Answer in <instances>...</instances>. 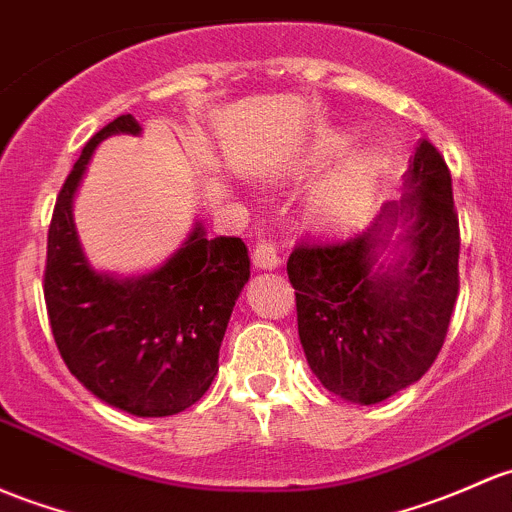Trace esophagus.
Instances as JSON below:
<instances>
[{"label": "esophagus", "mask_w": 512, "mask_h": 512, "mask_svg": "<svg viewBox=\"0 0 512 512\" xmlns=\"http://www.w3.org/2000/svg\"><path fill=\"white\" fill-rule=\"evenodd\" d=\"M252 262L260 270H274V267L282 265V257H279L277 245L272 240L260 238L255 242V247H252Z\"/></svg>", "instance_id": "esophagus-1"}]
</instances>
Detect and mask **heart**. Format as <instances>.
Wrapping results in <instances>:
<instances>
[{
    "label": "heart",
    "mask_w": 512,
    "mask_h": 512,
    "mask_svg": "<svg viewBox=\"0 0 512 512\" xmlns=\"http://www.w3.org/2000/svg\"><path fill=\"white\" fill-rule=\"evenodd\" d=\"M351 139L346 134L326 132L316 139L309 164L321 166L341 157ZM383 154L378 149H355L314 188L309 198V213L319 228L348 230L368 218L383 179Z\"/></svg>",
    "instance_id": "heart-1"
}]
</instances>
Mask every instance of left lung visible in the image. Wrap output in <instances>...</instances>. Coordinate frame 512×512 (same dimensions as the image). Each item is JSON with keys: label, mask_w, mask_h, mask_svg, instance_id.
Here are the masks:
<instances>
[{"label": "left lung", "mask_w": 512, "mask_h": 512, "mask_svg": "<svg viewBox=\"0 0 512 512\" xmlns=\"http://www.w3.org/2000/svg\"><path fill=\"white\" fill-rule=\"evenodd\" d=\"M402 222L406 255L385 268L379 255ZM459 245L449 166L422 139L405 196L385 203L365 233L294 247L287 274L299 341L326 390L375 405L432 368L459 294Z\"/></svg>", "instance_id": "left-lung-1"}]
</instances>
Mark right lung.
<instances>
[{
    "label": "right lung",
    "instance_id": "1",
    "mask_svg": "<svg viewBox=\"0 0 512 512\" xmlns=\"http://www.w3.org/2000/svg\"><path fill=\"white\" fill-rule=\"evenodd\" d=\"M120 132L142 127L120 115L93 134L58 193L43 297L53 341L80 383L117 410L169 417L211 387L230 314L250 279V257L240 238H206L196 223L159 270L132 279L95 272L75 233L73 196L95 147Z\"/></svg>",
    "mask_w": 512,
    "mask_h": 512
}]
</instances>
